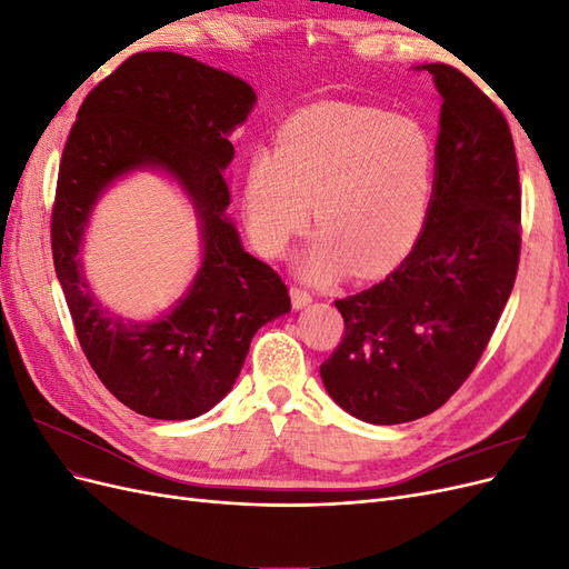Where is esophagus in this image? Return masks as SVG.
I'll list each match as a JSON object with an SVG mask.
<instances>
[{"label": "esophagus", "instance_id": "obj_1", "mask_svg": "<svg viewBox=\"0 0 569 569\" xmlns=\"http://www.w3.org/2000/svg\"><path fill=\"white\" fill-rule=\"evenodd\" d=\"M291 303H295V308H306L308 303L313 301V295L308 289H303V287H291Z\"/></svg>", "mask_w": 569, "mask_h": 569}]
</instances>
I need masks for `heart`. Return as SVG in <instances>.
<instances>
[{
    "instance_id": "b5f03b06",
    "label": "heart",
    "mask_w": 569,
    "mask_h": 569,
    "mask_svg": "<svg viewBox=\"0 0 569 569\" xmlns=\"http://www.w3.org/2000/svg\"><path fill=\"white\" fill-rule=\"evenodd\" d=\"M437 151L416 118L382 109L308 107L280 128L274 151H256L242 206L256 249L282 256L311 218L320 228L301 261L325 280L389 270L416 242L432 203Z\"/></svg>"
}]
</instances>
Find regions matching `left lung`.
I'll return each mask as SVG.
<instances>
[{"label":"left lung","instance_id":"1","mask_svg":"<svg viewBox=\"0 0 569 569\" xmlns=\"http://www.w3.org/2000/svg\"><path fill=\"white\" fill-rule=\"evenodd\" d=\"M432 203L416 247L382 282L339 299L343 337L320 366L335 403L372 425L429 416L485 353L515 284L522 189L508 120L449 63Z\"/></svg>","mask_w":569,"mask_h":569}]
</instances>
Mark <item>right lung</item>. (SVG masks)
I'll return each instance as SVG.
<instances>
[{
  "instance_id": "obj_1",
  "label": "right lung",
  "mask_w": 569,
  "mask_h": 569,
  "mask_svg": "<svg viewBox=\"0 0 569 569\" xmlns=\"http://www.w3.org/2000/svg\"><path fill=\"white\" fill-rule=\"evenodd\" d=\"M253 101L251 84L218 68L176 51H140L84 97L68 132L51 209L57 278L92 370L140 416L192 420L211 410L232 389L253 335L291 308L280 274L244 251L226 216L228 134ZM147 164L173 174L193 199L204 261L173 312L130 323L91 297L77 253L98 194Z\"/></svg>"
}]
</instances>
